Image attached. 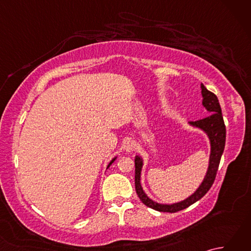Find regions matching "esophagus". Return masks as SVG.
Returning <instances> with one entry per match:
<instances>
[{
    "mask_svg": "<svg viewBox=\"0 0 251 251\" xmlns=\"http://www.w3.org/2000/svg\"><path fill=\"white\" fill-rule=\"evenodd\" d=\"M135 148H136V143H135V141H132V140H127V141L125 142L124 149H125V150H126L127 152H131V151H134V150H135Z\"/></svg>",
    "mask_w": 251,
    "mask_h": 251,
    "instance_id": "obj_1",
    "label": "esophagus"
}]
</instances>
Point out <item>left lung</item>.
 Instances as JSON below:
<instances>
[{
  "label": "left lung",
  "instance_id": "8db88e82",
  "mask_svg": "<svg viewBox=\"0 0 251 251\" xmlns=\"http://www.w3.org/2000/svg\"><path fill=\"white\" fill-rule=\"evenodd\" d=\"M201 95H202V105L205 109L209 112L210 115H208L205 119H201L195 122H191L192 125L200 127V128L204 129L208 136L210 138L211 143V153H210V162L209 167H208V172L206 177L202 181V183L193 195H191L189 199H186L182 201L177 202V204L173 205H161L157 202L151 201L149 197L143 193L141 184H140V172L142 167V161L139 156H136L135 158V188L136 193L139 197L140 201L146 206L152 208L154 210L163 211V212H177L180 210H183L188 208L195 201L201 200L204 196L211 185L214 184V181L216 179L218 168H219L221 155L225 150L226 146V125L225 121H223L221 106L218 100L217 96L208 90L204 85L201 84Z\"/></svg>",
  "mask_w": 251,
  "mask_h": 251
}]
</instances>
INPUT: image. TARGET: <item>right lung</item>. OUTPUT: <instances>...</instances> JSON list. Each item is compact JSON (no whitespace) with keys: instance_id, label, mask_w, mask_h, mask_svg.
Wrapping results in <instances>:
<instances>
[{"instance_id":"obj_1","label":"right lung","mask_w":251,"mask_h":251,"mask_svg":"<svg viewBox=\"0 0 251 251\" xmlns=\"http://www.w3.org/2000/svg\"><path fill=\"white\" fill-rule=\"evenodd\" d=\"M113 161H114V159H113ZM113 161H112V162H111V163H110V164H109V166H110V165H111V164H112V163H113ZM109 166H108V167H109Z\"/></svg>"}]
</instances>
